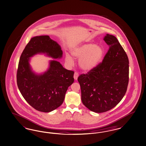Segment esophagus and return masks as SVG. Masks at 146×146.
<instances>
[{
    "label": "esophagus",
    "instance_id": "esophagus-1",
    "mask_svg": "<svg viewBox=\"0 0 146 146\" xmlns=\"http://www.w3.org/2000/svg\"><path fill=\"white\" fill-rule=\"evenodd\" d=\"M78 76H79V74L78 73V72H75L74 74V79L75 80H77Z\"/></svg>",
    "mask_w": 146,
    "mask_h": 146
}]
</instances>
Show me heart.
Returning <instances> with one entry per match:
<instances>
[{
  "label": "heart",
  "instance_id": "b5f03b06",
  "mask_svg": "<svg viewBox=\"0 0 146 146\" xmlns=\"http://www.w3.org/2000/svg\"><path fill=\"white\" fill-rule=\"evenodd\" d=\"M70 54L74 58L79 59L78 64L82 70L90 71L96 68L101 62L104 55V50L102 47L89 42L73 48ZM65 60L70 65L74 63L73 58L68 54L66 55Z\"/></svg>",
  "mask_w": 146,
  "mask_h": 146
}]
</instances>
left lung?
Returning a JSON list of instances; mask_svg holds the SVG:
<instances>
[{
    "mask_svg": "<svg viewBox=\"0 0 146 146\" xmlns=\"http://www.w3.org/2000/svg\"><path fill=\"white\" fill-rule=\"evenodd\" d=\"M104 42L110 48L102 62L78 78L84 105L90 111L111 110L124 96L129 83V59L118 39L107 34Z\"/></svg>",
    "mask_w": 146,
    "mask_h": 146,
    "instance_id": "8db88e82",
    "label": "left lung"
}]
</instances>
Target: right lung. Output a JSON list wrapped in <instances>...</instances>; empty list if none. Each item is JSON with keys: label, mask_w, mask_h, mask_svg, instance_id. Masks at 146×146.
<instances>
[{"label": "right lung", "mask_w": 146, "mask_h": 146, "mask_svg": "<svg viewBox=\"0 0 146 146\" xmlns=\"http://www.w3.org/2000/svg\"><path fill=\"white\" fill-rule=\"evenodd\" d=\"M46 53L54 58L62 56L60 46L49 35L31 39L21 54L17 71V84L22 96L35 110L42 112L55 110L62 104L68 88L74 82V71L66 70L59 62H50L48 70L37 75L31 69L29 57Z\"/></svg>", "instance_id": "obj_1"}]
</instances>
